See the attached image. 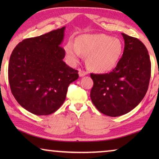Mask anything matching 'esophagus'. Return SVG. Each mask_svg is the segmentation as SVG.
<instances>
[{"label": "esophagus", "mask_w": 159, "mask_h": 159, "mask_svg": "<svg viewBox=\"0 0 159 159\" xmlns=\"http://www.w3.org/2000/svg\"><path fill=\"white\" fill-rule=\"evenodd\" d=\"M79 76L80 77H84V76H85L88 75V72L85 71H83V70H81V69H80L79 70Z\"/></svg>", "instance_id": "esophagus-1"}]
</instances>
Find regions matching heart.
<instances>
[{"mask_svg": "<svg viewBox=\"0 0 159 159\" xmlns=\"http://www.w3.org/2000/svg\"><path fill=\"white\" fill-rule=\"evenodd\" d=\"M67 58L72 64L87 56L88 69L103 73L111 70L118 63L122 53V44L118 38L105 34H82L77 42L69 41L65 46Z\"/></svg>", "mask_w": 159, "mask_h": 159, "instance_id": "1", "label": "heart"}]
</instances>
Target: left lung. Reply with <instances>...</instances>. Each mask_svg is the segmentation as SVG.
I'll list each match as a JSON object with an SVG mask.
<instances>
[{
    "instance_id": "1",
    "label": "left lung",
    "mask_w": 159,
    "mask_h": 159,
    "mask_svg": "<svg viewBox=\"0 0 159 159\" xmlns=\"http://www.w3.org/2000/svg\"><path fill=\"white\" fill-rule=\"evenodd\" d=\"M125 40L122 57L110 73L91 74L90 98L96 108L109 116L126 114L146 94L151 78V61L145 45L138 38L121 33Z\"/></svg>"
}]
</instances>
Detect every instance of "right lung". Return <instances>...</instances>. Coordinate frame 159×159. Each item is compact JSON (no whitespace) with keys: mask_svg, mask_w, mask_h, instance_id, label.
<instances>
[{"mask_svg":"<svg viewBox=\"0 0 159 159\" xmlns=\"http://www.w3.org/2000/svg\"><path fill=\"white\" fill-rule=\"evenodd\" d=\"M65 27L25 39L13 51L8 64L11 90L21 107L35 115H49L66 99L69 84L78 71L63 59Z\"/></svg>","mask_w":159,"mask_h":159,"instance_id":"1","label":"right lung"}]
</instances>
